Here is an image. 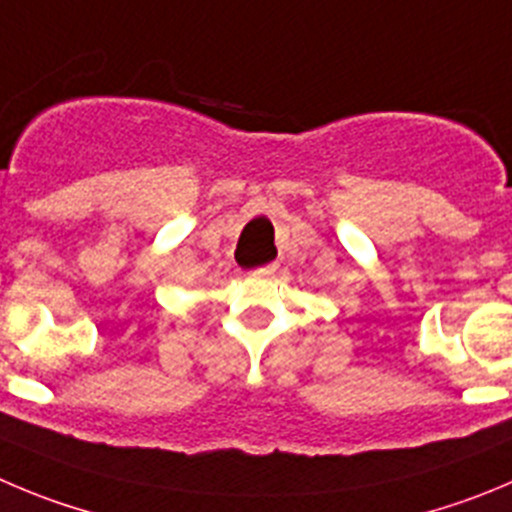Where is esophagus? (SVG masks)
I'll return each mask as SVG.
<instances>
[{
	"instance_id": "34e87169",
	"label": "esophagus",
	"mask_w": 512,
	"mask_h": 512,
	"mask_svg": "<svg viewBox=\"0 0 512 512\" xmlns=\"http://www.w3.org/2000/svg\"><path fill=\"white\" fill-rule=\"evenodd\" d=\"M275 270H278V265L270 262V265H262L257 267V270H252V275H255V278H270V275H275Z\"/></svg>"
}]
</instances>
